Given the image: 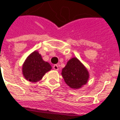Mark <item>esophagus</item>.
Listing matches in <instances>:
<instances>
[{
	"label": "esophagus",
	"instance_id": "esophagus-1",
	"mask_svg": "<svg viewBox=\"0 0 120 120\" xmlns=\"http://www.w3.org/2000/svg\"><path fill=\"white\" fill-rule=\"evenodd\" d=\"M52 68H53V69H55V70H56V71L59 70V65H54Z\"/></svg>",
	"mask_w": 120,
	"mask_h": 120
}]
</instances>
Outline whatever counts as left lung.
Returning <instances> with one entry per match:
<instances>
[{
	"instance_id": "obj_1",
	"label": "left lung",
	"mask_w": 120,
	"mask_h": 120,
	"mask_svg": "<svg viewBox=\"0 0 120 120\" xmlns=\"http://www.w3.org/2000/svg\"><path fill=\"white\" fill-rule=\"evenodd\" d=\"M61 74L65 83L71 88H80L88 82L89 73L85 66L75 57L69 59Z\"/></svg>"
}]
</instances>
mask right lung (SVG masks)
<instances>
[{
    "label": "right lung",
    "mask_w": 120,
    "mask_h": 120,
    "mask_svg": "<svg viewBox=\"0 0 120 120\" xmlns=\"http://www.w3.org/2000/svg\"><path fill=\"white\" fill-rule=\"evenodd\" d=\"M52 69L51 65L45 61L38 51H34L22 66V73L26 80L31 82L40 81L45 74Z\"/></svg>",
    "instance_id": "add662e5"
}]
</instances>
